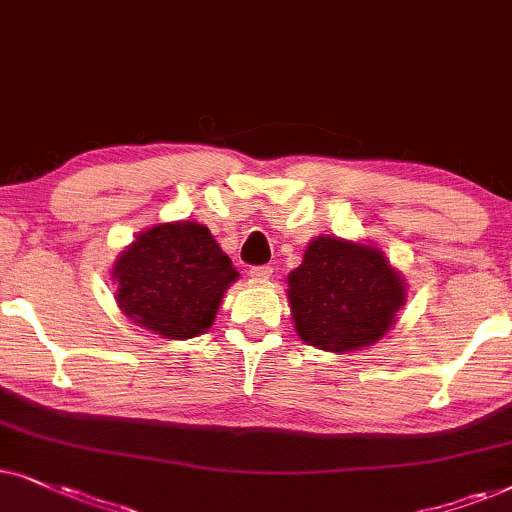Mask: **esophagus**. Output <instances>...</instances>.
Segmentation results:
<instances>
[{
    "mask_svg": "<svg viewBox=\"0 0 512 512\" xmlns=\"http://www.w3.org/2000/svg\"><path fill=\"white\" fill-rule=\"evenodd\" d=\"M271 274H274V269L267 267V264H262V267H252V269H250V278H252V281H269Z\"/></svg>",
    "mask_w": 512,
    "mask_h": 512,
    "instance_id": "1",
    "label": "esophagus"
}]
</instances>
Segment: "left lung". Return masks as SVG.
<instances>
[{"mask_svg": "<svg viewBox=\"0 0 512 512\" xmlns=\"http://www.w3.org/2000/svg\"><path fill=\"white\" fill-rule=\"evenodd\" d=\"M403 276L374 245L318 236L288 276L292 323L302 342L346 353L372 346L405 304Z\"/></svg>", "mask_w": 512, "mask_h": 512, "instance_id": "8db88e82", "label": "left lung"}]
</instances>
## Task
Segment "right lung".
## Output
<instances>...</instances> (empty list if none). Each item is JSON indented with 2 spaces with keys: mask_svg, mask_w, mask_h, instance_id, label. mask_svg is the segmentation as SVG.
Segmentation results:
<instances>
[{
  "mask_svg": "<svg viewBox=\"0 0 512 512\" xmlns=\"http://www.w3.org/2000/svg\"><path fill=\"white\" fill-rule=\"evenodd\" d=\"M119 309L166 339H192L217 316L238 271L208 227L166 222L142 231L114 262Z\"/></svg>",
  "mask_w": 512,
  "mask_h": 512,
  "instance_id": "obj_1",
  "label": "right lung"
}]
</instances>
